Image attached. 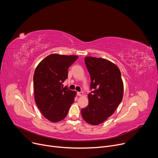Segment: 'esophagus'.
Segmentation results:
<instances>
[{
    "instance_id": "1",
    "label": "esophagus",
    "mask_w": 158,
    "mask_h": 158,
    "mask_svg": "<svg viewBox=\"0 0 158 158\" xmlns=\"http://www.w3.org/2000/svg\"><path fill=\"white\" fill-rule=\"evenodd\" d=\"M82 95H83V93L82 92H77V96H81Z\"/></svg>"
}]
</instances>
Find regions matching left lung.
I'll use <instances>...</instances> for the list:
<instances>
[{
    "instance_id": "8db88e82",
    "label": "left lung",
    "mask_w": 158,
    "mask_h": 158,
    "mask_svg": "<svg viewBox=\"0 0 158 158\" xmlns=\"http://www.w3.org/2000/svg\"><path fill=\"white\" fill-rule=\"evenodd\" d=\"M91 76L88 106L81 109L84 121L91 125L104 122L115 112L123 97L124 85L118 67L110 61L93 57L84 59Z\"/></svg>"
}]
</instances>
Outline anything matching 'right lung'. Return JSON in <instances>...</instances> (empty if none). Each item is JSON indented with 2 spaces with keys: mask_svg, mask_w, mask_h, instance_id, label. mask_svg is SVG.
<instances>
[{
  "mask_svg": "<svg viewBox=\"0 0 158 158\" xmlns=\"http://www.w3.org/2000/svg\"><path fill=\"white\" fill-rule=\"evenodd\" d=\"M77 56L51 54L37 66L34 74L35 103L43 116L53 123L63 120L74 101L76 91L62 83L67 79L68 68Z\"/></svg>",
  "mask_w": 158,
  "mask_h": 158,
  "instance_id": "right-lung-1",
  "label": "right lung"
}]
</instances>
